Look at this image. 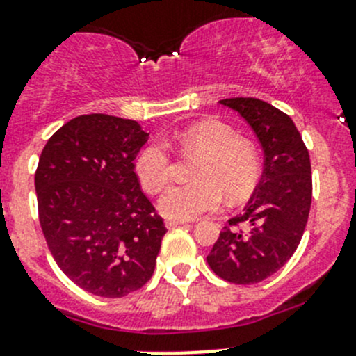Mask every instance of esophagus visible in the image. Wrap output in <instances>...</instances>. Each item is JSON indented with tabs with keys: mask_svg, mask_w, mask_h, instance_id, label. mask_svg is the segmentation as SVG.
I'll use <instances>...</instances> for the list:
<instances>
[{
	"mask_svg": "<svg viewBox=\"0 0 356 356\" xmlns=\"http://www.w3.org/2000/svg\"><path fill=\"white\" fill-rule=\"evenodd\" d=\"M182 224H189V220H181V219H167V220H165V226H167V227L182 226Z\"/></svg>",
	"mask_w": 356,
	"mask_h": 356,
	"instance_id": "34e87169",
	"label": "esophagus"
}]
</instances>
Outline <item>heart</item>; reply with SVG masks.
I'll list each match as a JSON object with an SVG mask.
<instances>
[{
	"label": "heart",
	"mask_w": 356,
	"mask_h": 356,
	"mask_svg": "<svg viewBox=\"0 0 356 356\" xmlns=\"http://www.w3.org/2000/svg\"><path fill=\"white\" fill-rule=\"evenodd\" d=\"M182 151L202 153L195 179L165 191L160 210L172 219H195L220 209L224 196L245 200L257 186L261 161L248 140L236 137L231 127L217 122L193 123L174 137ZM136 174L147 193H160L174 177V158L163 140H151L136 158Z\"/></svg>",
	"instance_id": "obj_1"
}]
</instances>
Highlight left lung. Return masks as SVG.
Masks as SVG:
<instances>
[{
    "label": "left lung",
    "mask_w": 356,
    "mask_h": 356,
    "mask_svg": "<svg viewBox=\"0 0 356 356\" xmlns=\"http://www.w3.org/2000/svg\"><path fill=\"white\" fill-rule=\"evenodd\" d=\"M250 125L264 151V170L243 213L227 220L207 262L222 280L252 285L292 257L312 207V163L291 116L254 97L222 99ZM249 224L248 232L238 225Z\"/></svg>",
    "instance_id": "1"
}]
</instances>
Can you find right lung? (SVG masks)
<instances>
[{
    "label": "right lung",
    "mask_w": 356,
    "mask_h": 356,
    "mask_svg": "<svg viewBox=\"0 0 356 356\" xmlns=\"http://www.w3.org/2000/svg\"><path fill=\"white\" fill-rule=\"evenodd\" d=\"M147 136L134 120L78 116L48 139L34 174L38 216L55 262L101 298L146 285L167 233L134 170Z\"/></svg>",
    "instance_id": "right-lung-1"
}]
</instances>
